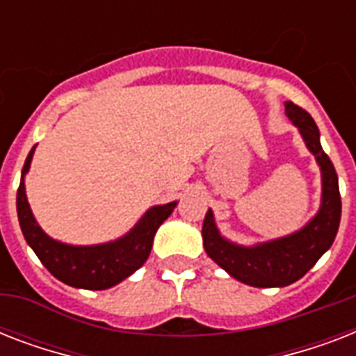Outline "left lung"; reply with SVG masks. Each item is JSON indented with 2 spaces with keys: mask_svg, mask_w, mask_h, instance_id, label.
<instances>
[{
  "mask_svg": "<svg viewBox=\"0 0 356 356\" xmlns=\"http://www.w3.org/2000/svg\"><path fill=\"white\" fill-rule=\"evenodd\" d=\"M284 111L320 166L321 203L318 212L296 233L253 245H242L223 236L211 209L201 229L207 254L236 281L254 288H282L299 281L331 248L342 216L337 170L321 147L318 125L307 111L292 102L284 103Z\"/></svg>",
  "mask_w": 356,
  "mask_h": 356,
  "instance_id": "left-lung-1",
  "label": "left lung"
}]
</instances>
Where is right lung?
Masks as SVG:
<instances>
[{
  "label": "right lung",
  "mask_w": 356,
  "mask_h": 356,
  "mask_svg": "<svg viewBox=\"0 0 356 356\" xmlns=\"http://www.w3.org/2000/svg\"><path fill=\"white\" fill-rule=\"evenodd\" d=\"M35 149L36 145H33L22 170L16 211L25 242L29 243L42 264L64 284L85 290H107L133 275L149 257L156 229L172 214L173 209L177 207V201L147 209L129 233L113 242L94 245L58 242L44 233V229L36 223L25 194V175L29 172Z\"/></svg>",
  "instance_id": "1"
}]
</instances>
